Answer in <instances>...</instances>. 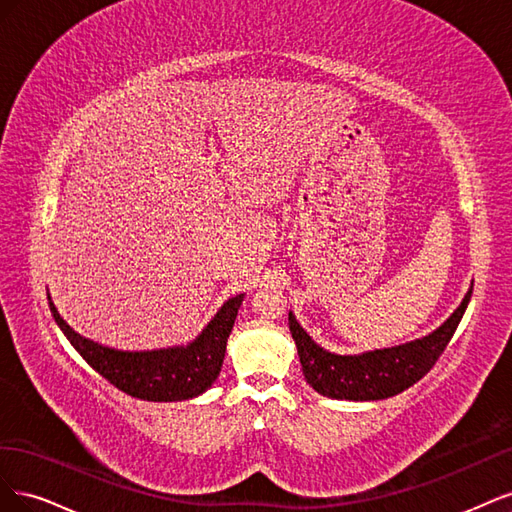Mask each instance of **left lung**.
<instances>
[{"mask_svg":"<svg viewBox=\"0 0 512 512\" xmlns=\"http://www.w3.org/2000/svg\"><path fill=\"white\" fill-rule=\"evenodd\" d=\"M472 286L455 312L436 331L412 342L367 350L361 354H335L318 346L299 320L288 312V327L297 344L303 376L324 397L346 401H378L399 395L421 380L438 361L470 303Z\"/></svg>","mask_w":512,"mask_h":512,"instance_id":"left-lung-1","label":"left lung"}]
</instances>
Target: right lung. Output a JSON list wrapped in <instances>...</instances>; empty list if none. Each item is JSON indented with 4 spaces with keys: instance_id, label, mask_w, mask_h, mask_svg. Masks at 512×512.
I'll list each match as a JSON object with an SVG mask.
<instances>
[{
    "instance_id": "add662e5",
    "label": "right lung",
    "mask_w": 512,
    "mask_h": 512,
    "mask_svg": "<svg viewBox=\"0 0 512 512\" xmlns=\"http://www.w3.org/2000/svg\"><path fill=\"white\" fill-rule=\"evenodd\" d=\"M245 294L230 297L192 342L156 350H117L76 333L59 316L49 294L57 327L83 359L119 391L145 401H185L203 395L218 380L228 335Z\"/></svg>"
}]
</instances>
